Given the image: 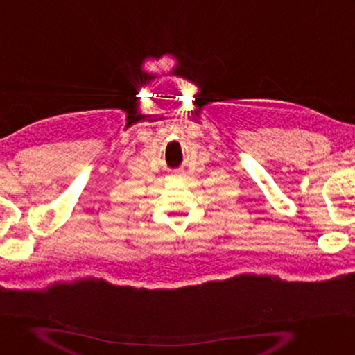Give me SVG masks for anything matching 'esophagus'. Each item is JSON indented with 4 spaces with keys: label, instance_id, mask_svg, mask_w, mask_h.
<instances>
[{
    "label": "esophagus",
    "instance_id": "obj_1",
    "mask_svg": "<svg viewBox=\"0 0 355 355\" xmlns=\"http://www.w3.org/2000/svg\"><path fill=\"white\" fill-rule=\"evenodd\" d=\"M178 177H182V175H178Z\"/></svg>",
    "mask_w": 355,
    "mask_h": 355
}]
</instances>
